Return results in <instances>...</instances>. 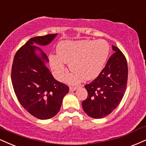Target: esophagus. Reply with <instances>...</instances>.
<instances>
[{
	"label": "esophagus",
	"instance_id": "esophagus-1",
	"mask_svg": "<svg viewBox=\"0 0 146 146\" xmlns=\"http://www.w3.org/2000/svg\"><path fill=\"white\" fill-rule=\"evenodd\" d=\"M77 89V87H74V86H71L70 87V91H74Z\"/></svg>",
	"mask_w": 146,
	"mask_h": 146
}]
</instances>
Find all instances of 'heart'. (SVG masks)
<instances>
[{
  "instance_id": "1",
  "label": "heart",
  "mask_w": 146,
  "mask_h": 146,
  "mask_svg": "<svg viewBox=\"0 0 146 146\" xmlns=\"http://www.w3.org/2000/svg\"><path fill=\"white\" fill-rule=\"evenodd\" d=\"M109 45L105 40L64 41L57 46V57H49L51 68L62 78L66 72L64 64H69L74 72L71 80L76 82L82 78L85 80L96 78L102 71L109 54Z\"/></svg>"
}]
</instances>
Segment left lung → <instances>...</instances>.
Instances as JSON below:
<instances>
[{"mask_svg":"<svg viewBox=\"0 0 146 146\" xmlns=\"http://www.w3.org/2000/svg\"><path fill=\"white\" fill-rule=\"evenodd\" d=\"M111 55L99 76L84 85L88 96L82 103L88 116L102 118L109 115L121 102L128 80V66L125 55L112 45Z\"/></svg>","mask_w":146,"mask_h":146,"instance_id":"1","label":"left lung"}]
</instances>
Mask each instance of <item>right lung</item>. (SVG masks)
Instances as JSON below:
<instances>
[{"label": "right lung", "instance_id": "1", "mask_svg": "<svg viewBox=\"0 0 146 146\" xmlns=\"http://www.w3.org/2000/svg\"><path fill=\"white\" fill-rule=\"evenodd\" d=\"M57 34L33 37L16 52L11 68V82L18 101L27 111L36 118L46 120L55 116L60 110L69 87L55 80L44 65L47 56L41 51L37 57L35 43L46 45Z\"/></svg>", "mask_w": 146, "mask_h": 146}]
</instances>
